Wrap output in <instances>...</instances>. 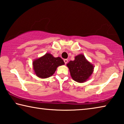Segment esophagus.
<instances>
[{
	"label": "esophagus",
	"instance_id": "34e87169",
	"mask_svg": "<svg viewBox=\"0 0 124 124\" xmlns=\"http://www.w3.org/2000/svg\"><path fill=\"white\" fill-rule=\"evenodd\" d=\"M64 62H65V64H66L67 63H68V60L66 59H64Z\"/></svg>",
	"mask_w": 124,
	"mask_h": 124
}]
</instances>
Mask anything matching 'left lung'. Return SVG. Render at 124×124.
<instances>
[{
  "label": "left lung",
  "mask_w": 124,
  "mask_h": 124,
  "mask_svg": "<svg viewBox=\"0 0 124 124\" xmlns=\"http://www.w3.org/2000/svg\"><path fill=\"white\" fill-rule=\"evenodd\" d=\"M66 65L69 69L72 78L79 83H83L88 80L94 69V66L83 54L76 56L75 60L70 61Z\"/></svg>",
  "instance_id": "1"
}]
</instances>
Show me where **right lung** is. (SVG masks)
<instances>
[{"label": "right lung", "mask_w": 124, "mask_h": 124, "mask_svg": "<svg viewBox=\"0 0 124 124\" xmlns=\"http://www.w3.org/2000/svg\"><path fill=\"white\" fill-rule=\"evenodd\" d=\"M32 64L34 74L41 78L52 76L59 66L65 64L62 58H55L50 53H46L41 57L36 59Z\"/></svg>", "instance_id": "right-lung-1"}]
</instances>
